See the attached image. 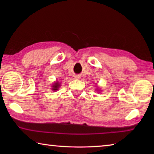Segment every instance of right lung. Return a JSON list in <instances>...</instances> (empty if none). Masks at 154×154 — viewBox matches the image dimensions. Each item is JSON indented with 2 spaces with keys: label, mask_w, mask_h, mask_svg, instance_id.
I'll return each instance as SVG.
<instances>
[{
  "label": "right lung",
  "mask_w": 154,
  "mask_h": 154,
  "mask_svg": "<svg viewBox=\"0 0 154 154\" xmlns=\"http://www.w3.org/2000/svg\"><path fill=\"white\" fill-rule=\"evenodd\" d=\"M59 86H60L59 83H58V82L55 83H54V85H53V88H52V90H58Z\"/></svg>",
  "instance_id": "add662e5"
}]
</instances>
